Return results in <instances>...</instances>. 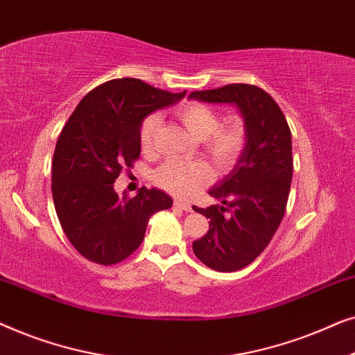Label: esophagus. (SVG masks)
Returning a JSON list of instances; mask_svg holds the SVG:
<instances>
[{
    "instance_id": "1",
    "label": "esophagus",
    "mask_w": 355,
    "mask_h": 355,
    "mask_svg": "<svg viewBox=\"0 0 355 355\" xmlns=\"http://www.w3.org/2000/svg\"><path fill=\"white\" fill-rule=\"evenodd\" d=\"M174 207L179 208V210H184V211H192V207L189 205V203H184L181 200H174Z\"/></svg>"
}]
</instances>
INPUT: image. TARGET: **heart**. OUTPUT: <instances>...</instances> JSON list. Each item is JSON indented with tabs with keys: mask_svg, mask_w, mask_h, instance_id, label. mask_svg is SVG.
<instances>
[{
	"mask_svg": "<svg viewBox=\"0 0 355 355\" xmlns=\"http://www.w3.org/2000/svg\"><path fill=\"white\" fill-rule=\"evenodd\" d=\"M176 118L192 137L200 140L203 152L208 155L213 164L226 171L244 150L247 140V129L244 119L231 116L220 121V113L211 106L198 101L179 105L174 110ZM159 116L150 114L142 121L139 130L140 145L145 152H152L159 128ZM211 179V169L203 162H168L153 173V182L173 196L189 198L207 186Z\"/></svg>",
	"mask_w": 355,
	"mask_h": 355,
	"instance_id": "b5f03b06",
	"label": "heart"
}]
</instances>
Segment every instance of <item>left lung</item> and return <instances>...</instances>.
I'll list each match as a JSON object with an SVG mask.
<instances>
[{"instance_id": "left-lung-1", "label": "left lung", "mask_w": 355, "mask_h": 355, "mask_svg": "<svg viewBox=\"0 0 355 355\" xmlns=\"http://www.w3.org/2000/svg\"><path fill=\"white\" fill-rule=\"evenodd\" d=\"M189 98L234 105L245 123L247 140L237 163L208 191L221 203L192 207L210 220L207 234L192 244L197 259L216 271L241 270L265 250L284 216L293 179L288 121L278 103L255 85L192 92Z\"/></svg>"}]
</instances>
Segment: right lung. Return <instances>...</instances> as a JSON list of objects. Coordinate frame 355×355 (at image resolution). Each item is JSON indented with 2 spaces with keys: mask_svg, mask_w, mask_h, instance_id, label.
<instances>
[{
  "mask_svg": "<svg viewBox=\"0 0 355 355\" xmlns=\"http://www.w3.org/2000/svg\"><path fill=\"white\" fill-rule=\"evenodd\" d=\"M184 95L132 77L114 79L89 92L62 128L53 155V202L62 231L87 260L128 259L142 244L150 216L173 205L159 189L121 197L114 181L139 158L142 121Z\"/></svg>",
  "mask_w": 355,
  "mask_h": 355,
  "instance_id": "right-lung-1",
  "label": "right lung"
}]
</instances>
